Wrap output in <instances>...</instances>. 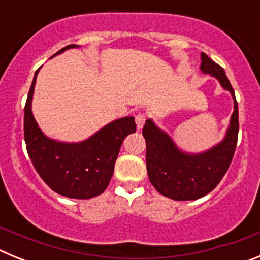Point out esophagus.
Segmentation results:
<instances>
[{
  "instance_id": "34e87169",
  "label": "esophagus",
  "mask_w": 260,
  "mask_h": 260,
  "mask_svg": "<svg viewBox=\"0 0 260 260\" xmlns=\"http://www.w3.org/2000/svg\"><path fill=\"white\" fill-rule=\"evenodd\" d=\"M144 122H146V114L138 113L137 116H135V123H137V127L142 128L143 127Z\"/></svg>"
}]
</instances>
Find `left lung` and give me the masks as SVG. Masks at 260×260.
I'll list each match as a JSON object with an SVG mask.
<instances>
[{
  "label": "left lung",
  "instance_id": "obj_1",
  "mask_svg": "<svg viewBox=\"0 0 260 260\" xmlns=\"http://www.w3.org/2000/svg\"><path fill=\"white\" fill-rule=\"evenodd\" d=\"M201 69L203 73L217 78L234 99V112L224 141L207 152L187 155L181 152L171 138L156 127L151 119H147L143 127L148 178L160 194L174 201H194L212 191L228 171L237 147L240 123L233 87L224 69L206 53H202Z\"/></svg>",
  "mask_w": 260,
  "mask_h": 260
}]
</instances>
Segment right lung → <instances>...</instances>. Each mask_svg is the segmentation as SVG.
<instances>
[{"label":"right lung","instance_id":"obj_1","mask_svg":"<svg viewBox=\"0 0 260 260\" xmlns=\"http://www.w3.org/2000/svg\"><path fill=\"white\" fill-rule=\"evenodd\" d=\"M74 47L68 45L56 54ZM38 71L39 69L24 105V141L32 164L57 194L75 199H89L103 194L113 176L114 162L123 139L137 130L134 117L113 121L82 143L52 141L41 133L31 112Z\"/></svg>","mask_w":260,"mask_h":260}]
</instances>
